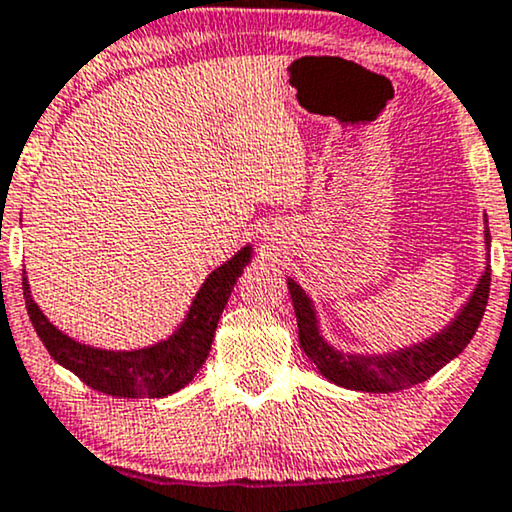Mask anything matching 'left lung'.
Returning <instances> with one entry per match:
<instances>
[{
    "mask_svg": "<svg viewBox=\"0 0 512 512\" xmlns=\"http://www.w3.org/2000/svg\"><path fill=\"white\" fill-rule=\"evenodd\" d=\"M489 228H484V244L489 249ZM289 294L294 303V313L298 322V343L308 360L320 369L324 378H329L336 386L350 390H364V393H395V390L414 388L418 383L428 381L435 371H440L449 360H454L475 336L480 320L487 308L491 265L487 261L480 284L473 296L461 310L459 317L449 324L442 334L428 338L426 343L411 345L407 350L390 355H343L324 341L317 331L315 310L310 298L303 294L294 280H289Z\"/></svg>",
    "mask_w": 512,
    "mask_h": 512,
    "instance_id": "1",
    "label": "left lung"
}]
</instances>
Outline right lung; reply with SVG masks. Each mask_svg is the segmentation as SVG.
<instances>
[{
    "mask_svg": "<svg viewBox=\"0 0 512 512\" xmlns=\"http://www.w3.org/2000/svg\"><path fill=\"white\" fill-rule=\"evenodd\" d=\"M249 258L251 249L244 247L240 254H235L228 263L211 272L174 336L150 345V348L131 350V353L89 348V345L72 341L70 336L58 331L32 301L28 277L23 270L25 308H28L32 327L42 338L49 355L82 378L89 388L112 397H124V400L129 397H167L188 386L192 376L207 360L216 324L221 320L230 291Z\"/></svg>",
    "mask_w": 512,
    "mask_h": 512,
    "instance_id": "add662e5",
    "label": "right lung"
}]
</instances>
